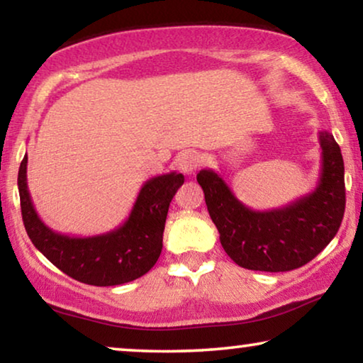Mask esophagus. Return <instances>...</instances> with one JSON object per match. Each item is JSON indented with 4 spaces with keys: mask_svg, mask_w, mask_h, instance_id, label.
Returning a JSON list of instances; mask_svg holds the SVG:
<instances>
[{
    "mask_svg": "<svg viewBox=\"0 0 363 363\" xmlns=\"http://www.w3.org/2000/svg\"><path fill=\"white\" fill-rule=\"evenodd\" d=\"M200 153L195 150H188L180 157V170L182 173H185V175H191V173H195L196 168L200 167Z\"/></svg>",
    "mask_w": 363,
    "mask_h": 363,
    "instance_id": "34e87169",
    "label": "esophagus"
}]
</instances>
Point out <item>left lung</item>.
<instances>
[{
	"mask_svg": "<svg viewBox=\"0 0 363 363\" xmlns=\"http://www.w3.org/2000/svg\"><path fill=\"white\" fill-rule=\"evenodd\" d=\"M319 143L317 186L274 210H251L238 200L220 173L201 170L196 175L223 250L238 266L266 272L297 269L337 235L345 211L344 158L332 133L319 132Z\"/></svg>",
	"mask_w": 363,
	"mask_h": 363,
	"instance_id": "left-lung-1",
	"label": "left lung"
}]
</instances>
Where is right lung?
Returning a JSON list of instances; mask_svg holds the SVG:
<instances>
[{"mask_svg":"<svg viewBox=\"0 0 363 363\" xmlns=\"http://www.w3.org/2000/svg\"><path fill=\"white\" fill-rule=\"evenodd\" d=\"M28 155L18 173L21 215L33 245L72 279L91 286L135 281L155 266L172 198L185 177L170 172L143 183L130 215L116 230L96 236H67L44 225L28 190Z\"/></svg>","mask_w":363,"mask_h":363,"instance_id":"1","label":"right lung"}]
</instances>
